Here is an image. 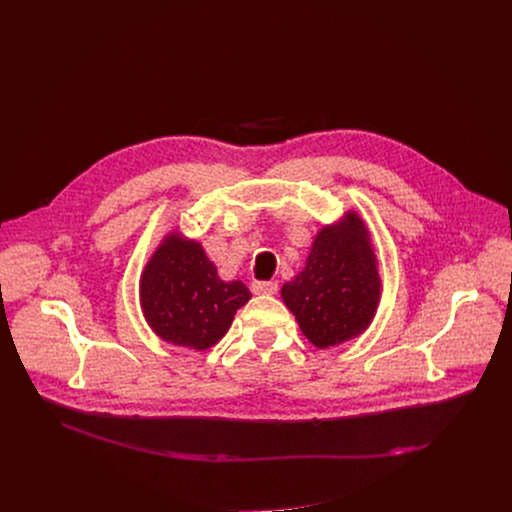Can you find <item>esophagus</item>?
Returning <instances> with one entry per match:
<instances>
[{"instance_id": "1", "label": "esophagus", "mask_w": 512, "mask_h": 512, "mask_svg": "<svg viewBox=\"0 0 512 512\" xmlns=\"http://www.w3.org/2000/svg\"><path fill=\"white\" fill-rule=\"evenodd\" d=\"M251 289L257 296H273L277 294V281H253Z\"/></svg>"}]
</instances>
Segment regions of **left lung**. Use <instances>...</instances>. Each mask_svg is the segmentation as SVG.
Returning a JSON list of instances; mask_svg holds the SVG:
<instances>
[{
    "label": "left lung",
    "instance_id": "1",
    "mask_svg": "<svg viewBox=\"0 0 512 512\" xmlns=\"http://www.w3.org/2000/svg\"><path fill=\"white\" fill-rule=\"evenodd\" d=\"M281 298L318 348L367 330L379 306L381 277L369 231L354 212L318 233L306 267L281 287Z\"/></svg>",
    "mask_w": 512,
    "mask_h": 512
}]
</instances>
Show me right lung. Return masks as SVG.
<instances>
[{"label": "right lung", "mask_w": 512, "mask_h": 512, "mask_svg": "<svg viewBox=\"0 0 512 512\" xmlns=\"http://www.w3.org/2000/svg\"><path fill=\"white\" fill-rule=\"evenodd\" d=\"M143 316L166 342L206 350L221 340L251 300L243 281H223L196 241L170 235L139 281Z\"/></svg>", "instance_id": "right-lung-1"}]
</instances>
